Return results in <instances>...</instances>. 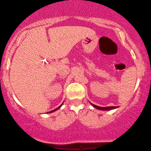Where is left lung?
Segmentation results:
<instances>
[{
	"label": "left lung",
	"instance_id": "obj_1",
	"mask_svg": "<svg viewBox=\"0 0 151 151\" xmlns=\"http://www.w3.org/2000/svg\"><path fill=\"white\" fill-rule=\"evenodd\" d=\"M91 104L93 106L94 108H96V109H99V110H111V109H116L118 108L117 106H106V107H101V106H96L93 104L91 103Z\"/></svg>",
	"mask_w": 151,
	"mask_h": 151
}]
</instances>
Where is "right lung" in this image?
Returning a JSON list of instances; mask_svg holds the SVG:
<instances>
[{"mask_svg": "<svg viewBox=\"0 0 151 151\" xmlns=\"http://www.w3.org/2000/svg\"><path fill=\"white\" fill-rule=\"evenodd\" d=\"M62 104H61V105H60V106H59V107H58V108H57V109H54V110H52V111H50V113H52V112H54V111H57V110H58V109H60V107H61V106H62Z\"/></svg>", "mask_w": 151, "mask_h": 151, "instance_id": "add662e5", "label": "right lung"}]
</instances>
